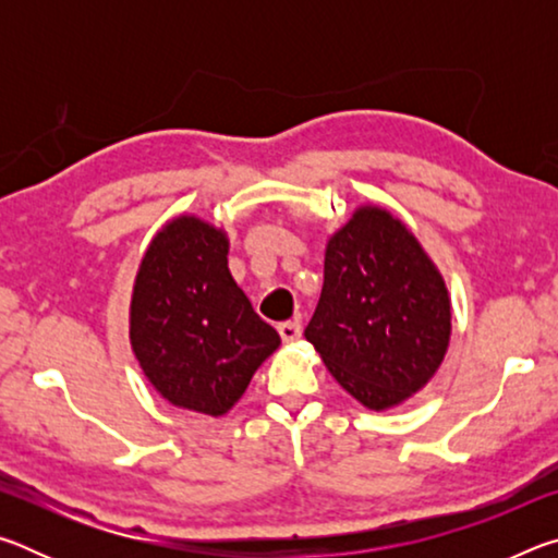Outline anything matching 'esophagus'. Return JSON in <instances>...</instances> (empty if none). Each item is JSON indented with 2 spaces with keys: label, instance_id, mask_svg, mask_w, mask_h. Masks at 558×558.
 Listing matches in <instances>:
<instances>
[{
  "label": "esophagus",
  "instance_id": "obj_1",
  "mask_svg": "<svg viewBox=\"0 0 558 558\" xmlns=\"http://www.w3.org/2000/svg\"><path fill=\"white\" fill-rule=\"evenodd\" d=\"M278 332L282 337V342H295V339H300V335H302V325L298 323V319H290V323L278 325Z\"/></svg>",
  "mask_w": 558,
  "mask_h": 558
}]
</instances>
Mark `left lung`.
Wrapping results in <instances>:
<instances>
[{
	"label": "left lung",
	"mask_w": 558,
	"mask_h": 558,
	"mask_svg": "<svg viewBox=\"0 0 558 558\" xmlns=\"http://www.w3.org/2000/svg\"><path fill=\"white\" fill-rule=\"evenodd\" d=\"M446 280L381 206H359L327 243L325 286L307 342L372 411L403 403L438 372L450 342Z\"/></svg>",
	"instance_id": "1"
}]
</instances>
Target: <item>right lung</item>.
Instances as JSON below:
<instances>
[{"instance_id":"right-lung-1","label":"right lung","mask_w":558,"mask_h":558,"mask_svg":"<svg viewBox=\"0 0 558 558\" xmlns=\"http://www.w3.org/2000/svg\"><path fill=\"white\" fill-rule=\"evenodd\" d=\"M226 256L221 229L177 216L145 251L130 302V344L147 381L172 405L214 418L233 409L280 347Z\"/></svg>"}]
</instances>
